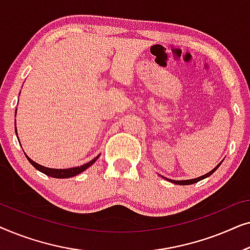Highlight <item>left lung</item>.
<instances>
[{
  "instance_id": "obj_1",
  "label": "left lung",
  "mask_w": 250,
  "mask_h": 250,
  "mask_svg": "<svg viewBox=\"0 0 250 250\" xmlns=\"http://www.w3.org/2000/svg\"><path fill=\"white\" fill-rule=\"evenodd\" d=\"M222 162H223V160H222ZM222 162L218 164V165L215 167V168H213L210 170V172H208L207 174H205V175H203V176H199V177H197V179H191V180H182V181H176V180H170V179H167V177H165V176H162L163 179H165V180H167V181H169V182H172V183H174V184H179V186H189V184H193V183H197V182H199V181H201V180H204V179H206V177H208V176H210L211 174H213L215 170H216L218 167H220V165L222 164Z\"/></svg>"
}]
</instances>
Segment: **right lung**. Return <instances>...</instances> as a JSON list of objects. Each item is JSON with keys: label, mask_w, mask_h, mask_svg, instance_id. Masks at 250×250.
<instances>
[{"label": "right lung", "mask_w": 250, "mask_h": 250, "mask_svg": "<svg viewBox=\"0 0 250 250\" xmlns=\"http://www.w3.org/2000/svg\"><path fill=\"white\" fill-rule=\"evenodd\" d=\"M15 116H17V110L15 112ZM15 131H16L17 138H18V132H17V127H15ZM19 143H20V141H19ZM25 155H26V153H25ZM99 157H100V155L92 159L91 162L84 164V165H82V166H76V167H71V168L61 169V168H50V167H45V166L40 165V164L35 163L34 160L30 159L29 157L26 155V158L28 159V162L32 164V165L35 167L36 169H39L40 172H42L43 174H45V175H47V176L54 177V179H68V177L76 176V175H78V174H81L82 172H84V170H86L90 166L93 165V164L97 162V159L99 158Z\"/></svg>", "instance_id": "obj_1"}]
</instances>
